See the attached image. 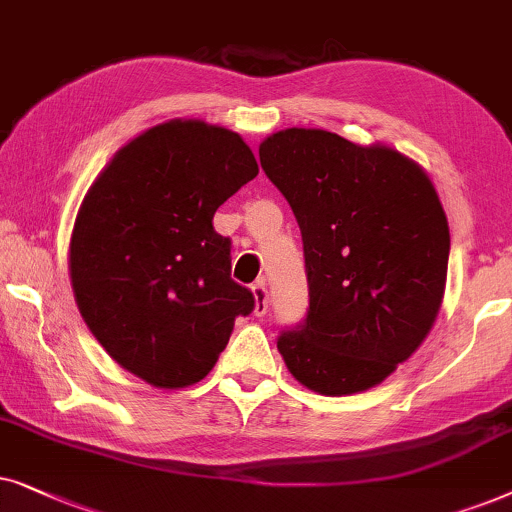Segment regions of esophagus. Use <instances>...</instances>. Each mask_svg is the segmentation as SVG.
<instances>
[{"label": "esophagus", "instance_id": "esophagus-1", "mask_svg": "<svg viewBox=\"0 0 512 512\" xmlns=\"http://www.w3.org/2000/svg\"><path fill=\"white\" fill-rule=\"evenodd\" d=\"M252 295H255V313H257V316H264V313L269 311V290H267V283L257 281L255 285H252Z\"/></svg>", "mask_w": 512, "mask_h": 512}]
</instances>
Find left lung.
I'll return each mask as SVG.
<instances>
[{
  "mask_svg": "<svg viewBox=\"0 0 512 512\" xmlns=\"http://www.w3.org/2000/svg\"><path fill=\"white\" fill-rule=\"evenodd\" d=\"M304 243L309 309L278 335L299 384L323 395L377 386L431 330L445 292L449 227L433 182L391 147L318 128L260 145Z\"/></svg>",
  "mask_w": 512,
  "mask_h": 512,
  "instance_id": "8db88e82",
  "label": "left lung"
}]
</instances>
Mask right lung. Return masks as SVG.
<instances>
[{
    "instance_id": "1",
    "label": "right lung",
    "mask_w": 512,
    "mask_h": 512,
    "mask_svg": "<svg viewBox=\"0 0 512 512\" xmlns=\"http://www.w3.org/2000/svg\"><path fill=\"white\" fill-rule=\"evenodd\" d=\"M257 173L238 133L175 119L121 147L88 189L70 243L74 297L109 356L147 384L201 381L255 309L213 215Z\"/></svg>"
}]
</instances>
